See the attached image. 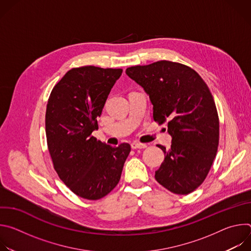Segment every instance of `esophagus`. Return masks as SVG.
Masks as SVG:
<instances>
[{"label": "esophagus", "instance_id": "esophagus-1", "mask_svg": "<svg viewBox=\"0 0 251 251\" xmlns=\"http://www.w3.org/2000/svg\"><path fill=\"white\" fill-rule=\"evenodd\" d=\"M132 149H145L147 148V144H143V143H138V142H133L131 144Z\"/></svg>", "mask_w": 251, "mask_h": 251}]
</instances>
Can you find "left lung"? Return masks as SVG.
Masks as SVG:
<instances>
[{"instance_id":"obj_1","label":"left lung","mask_w":251,"mask_h":251,"mask_svg":"<svg viewBox=\"0 0 251 251\" xmlns=\"http://www.w3.org/2000/svg\"><path fill=\"white\" fill-rule=\"evenodd\" d=\"M126 75L149 95L154 120L168 122L172 145L169 150L159 145L165 159L155 173L157 182L176 195L194 192L219 146V115L207 85L191 67L168 60L128 67Z\"/></svg>"}]
</instances>
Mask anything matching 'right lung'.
<instances>
[{
	"label": "right lung",
	"instance_id": "1",
	"mask_svg": "<svg viewBox=\"0 0 251 251\" xmlns=\"http://www.w3.org/2000/svg\"><path fill=\"white\" fill-rule=\"evenodd\" d=\"M122 71L91 65L70 69L48 101L46 133L54 170L86 200H99L117 186L131 151L127 143L112 147L91 135Z\"/></svg>",
	"mask_w": 251,
	"mask_h": 251
}]
</instances>
